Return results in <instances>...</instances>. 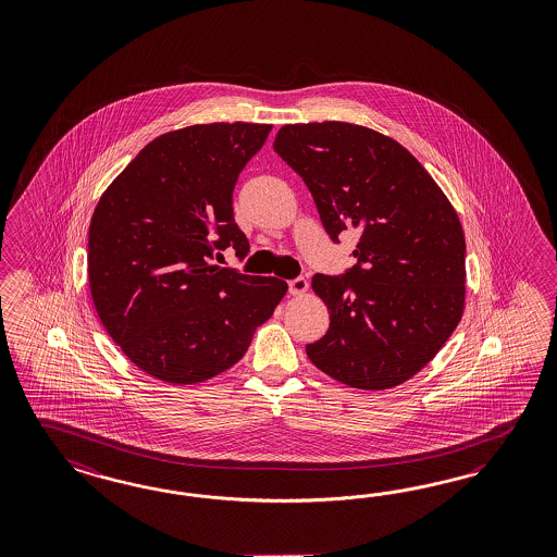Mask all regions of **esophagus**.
<instances>
[{
    "label": "esophagus",
    "instance_id": "1",
    "mask_svg": "<svg viewBox=\"0 0 557 557\" xmlns=\"http://www.w3.org/2000/svg\"><path fill=\"white\" fill-rule=\"evenodd\" d=\"M309 290V281L305 276H297L293 281H288V293L290 295H305Z\"/></svg>",
    "mask_w": 557,
    "mask_h": 557
}]
</instances>
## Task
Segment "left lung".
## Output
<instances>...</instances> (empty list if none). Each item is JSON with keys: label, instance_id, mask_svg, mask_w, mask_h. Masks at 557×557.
I'll list each match as a JSON object with an SVG mask.
<instances>
[{"label": "left lung", "instance_id": "1", "mask_svg": "<svg viewBox=\"0 0 557 557\" xmlns=\"http://www.w3.org/2000/svg\"><path fill=\"white\" fill-rule=\"evenodd\" d=\"M274 152L301 176L330 234H360L358 260L311 286L330 330L307 356L351 388L384 391L414 376L460 323L466 239L440 185L397 140L348 122L286 124Z\"/></svg>", "mask_w": 557, "mask_h": 557}]
</instances>
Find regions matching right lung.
<instances>
[{
  "mask_svg": "<svg viewBox=\"0 0 557 557\" xmlns=\"http://www.w3.org/2000/svg\"><path fill=\"white\" fill-rule=\"evenodd\" d=\"M271 124H197L146 144L101 195L89 225V288L106 332L159 381H209L242 360L285 281L211 264L250 244L236 181Z\"/></svg>",
  "mask_w": 557,
  "mask_h": 557,
  "instance_id": "1",
  "label": "right lung"
}]
</instances>
